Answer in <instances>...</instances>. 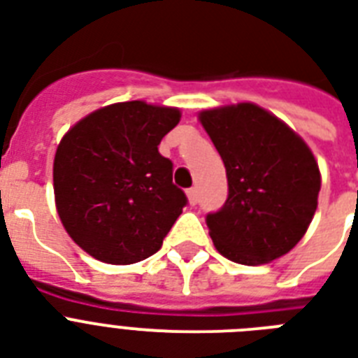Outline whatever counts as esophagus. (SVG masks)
<instances>
[{
	"label": "esophagus",
	"instance_id": "esophagus-1",
	"mask_svg": "<svg viewBox=\"0 0 358 358\" xmlns=\"http://www.w3.org/2000/svg\"><path fill=\"white\" fill-rule=\"evenodd\" d=\"M185 193H187L189 204H193V206H195L196 202H199V191H196V187H189V189L185 191Z\"/></svg>",
	"mask_w": 358,
	"mask_h": 358
}]
</instances>
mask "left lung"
<instances>
[{
	"instance_id": "left-lung-1",
	"label": "left lung",
	"mask_w": 358,
	"mask_h": 358,
	"mask_svg": "<svg viewBox=\"0 0 358 358\" xmlns=\"http://www.w3.org/2000/svg\"><path fill=\"white\" fill-rule=\"evenodd\" d=\"M199 120L229 180L223 208L206 215L213 245L243 266H260L289 252L316 213L322 187L310 148L256 103L206 109Z\"/></svg>"
}]
</instances>
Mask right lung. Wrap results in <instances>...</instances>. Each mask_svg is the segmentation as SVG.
<instances>
[{"label":"right lung","mask_w":358,"mask_h":358,"mask_svg":"<svg viewBox=\"0 0 358 358\" xmlns=\"http://www.w3.org/2000/svg\"><path fill=\"white\" fill-rule=\"evenodd\" d=\"M180 109L111 103L72 126L53 159L55 206L64 230L106 264L126 266L162 249L187 204L173 184V162L157 145Z\"/></svg>","instance_id":"right-lung-1"}]
</instances>
